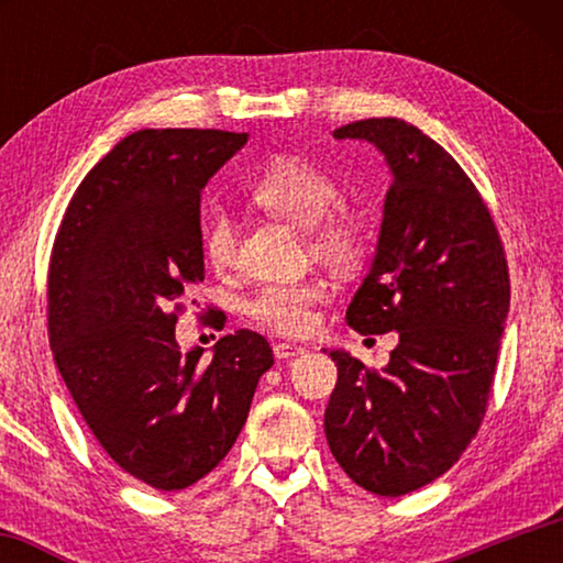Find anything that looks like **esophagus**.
Instances as JSON below:
<instances>
[{
  "instance_id": "obj_1",
  "label": "esophagus",
  "mask_w": 563,
  "mask_h": 563,
  "mask_svg": "<svg viewBox=\"0 0 563 563\" xmlns=\"http://www.w3.org/2000/svg\"><path fill=\"white\" fill-rule=\"evenodd\" d=\"M273 352H275V357H278V360H290V357L302 355L305 347L295 345V342H275Z\"/></svg>"
}]
</instances>
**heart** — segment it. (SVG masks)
<instances>
[{
    "label": "heart",
    "instance_id": "b5f03b06",
    "mask_svg": "<svg viewBox=\"0 0 563 563\" xmlns=\"http://www.w3.org/2000/svg\"><path fill=\"white\" fill-rule=\"evenodd\" d=\"M251 196L263 208L298 225H308L312 243L332 258H355L362 247V225L345 208L330 206L338 201V180L325 168L292 154L275 156L251 184ZM201 247L206 261L223 271L235 258V231L223 211L203 218ZM328 285L318 275L298 280L265 283L245 302L253 322L275 332L298 335L316 322V305L325 300Z\"/></svg>",
    "mask_w": 563,
    "mask_h": 563
}]
</instances>
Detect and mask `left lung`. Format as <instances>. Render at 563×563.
Instances as JSON below:
<instances>
[{
  "mask_svg": "<svg viewBox=\"0 0 563 563\" xmlns=\"http://www.w3.org/2000/svg\"><path fill=\"white\" fill-rule=\"evenodd\" d=\"M369 141L393 184L373 268L347 308L362 335L397 332L383 369L330 350V452L352 482L402 497L460 460L487 412L509 312V268L487 203L446 151L402 119L332 131Z\"/></svg>",
  "mask_w": 563,
  "mask_h": 563,
  "instance_id": "8db88e82",
  "label": "left lung"
}]
</instances>
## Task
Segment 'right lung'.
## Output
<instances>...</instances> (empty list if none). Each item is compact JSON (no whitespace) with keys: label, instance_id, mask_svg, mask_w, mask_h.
Here are the masks:
<instances>
[{"label":"right lung","instance_id":"add662e5","mask_svg":"<svg viewBox=\"0 0 563 563\" xmlns=\"http://www.w3.org/2000/svg\"><path fill=\"white\" fill-rule=\"evenodd\" d=\"M247 133L144 129L93 166L49 261V345L113 462L161 492L216 470L273 367L268 340L235 330L180 352L173 302L203 280L201 190Z\"/></svg>","mask_w":563,"mask_h":563}]
</instances>
